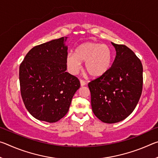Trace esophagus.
Returning <instances> with one entry per match:
<instances>
[{
    "mask_svg": "<svg viewBox=\"0 0 158 158\" xmlns=\"http://www.w3.org/2000/svg\"><path fill=\"white\" fill-rule=\"evenodd\" d=\"M80 84H81V86H84V85H85V82L84 81V80L81 79V80H80Z\"/></svg>",
    "mask_w": 158,
    "mask_h": 158,
    "instance_id": "esophagus-1",
    "label": "esophagus"
}]
</instances>
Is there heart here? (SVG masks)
Wrapping results in <instances>:
<instances>
[{
  "instance_id": "1",
  "label": "heart",
  "mask_w": 158,
  "mask_h": 158,
  "mask_svg": "<svg viewBox=\"0 0 158 158\" xmlns=\"http://www.w3.org/2000/svg\"><path fill=\"white\" fill-rule=\"evenodd\" d=\"M80 62L84 63L85 71L98 78L107 73L112 62V52L107 45L89 42L77 48L75 53H69L66 63L69 72L76 74L81 68Z\"/></svg>"
}]
</instances>
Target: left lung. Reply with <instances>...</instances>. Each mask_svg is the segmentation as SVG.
<instances>
[{
	"label": "left lung",
	"instance_id": "left-lung-1",
	"mask_svg": "<svg viewBox=\"0 0 158 158\" xmlns=\"http://www.w3.org/2000/svg\"><path fill=\"white\" fill-rule=\"evenodd\" d=\"M112 44L116 56L111 68L88 85L93 113L106 123L121 121L130 115L143 88V66L139 58L125 45Z\"/></svg>",
	"mask_w": 158,
	"mask_h": 158
}]
</instances>
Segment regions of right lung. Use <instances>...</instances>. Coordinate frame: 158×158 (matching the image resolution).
Masks as SVG:
<instances>
[{
	"label": "right lung",
	"instance_id": "right-lung-1",
	"mask_svg": "<svg viewBox=\"0 0 158 158\" xmlns=\"http://www.w3.org/2000/svg\"><path fill=\"white\" fill-rule=\"evenodd\" d=\"M66 39L34 47L19 67L21 98L29 113L40 121L55 123L65 116L80 87L78 78L66 72Z\"/></svg>",
	"mask_w": 158,
	"mask_h": 158
}]
</instances>
